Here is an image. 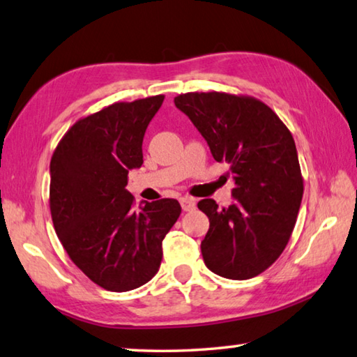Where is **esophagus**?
<instances>
[{
	"mask_svg": "<svg viewBox=\"0 0 357 357\" xmlns=\"http://www.w3.org/2000/svg\"><path fill=\"white\" fill-rule=\"evenodd\" d=\"M180 205H181V208H183V211H191L196 208V200H194L192 197H188V196L180 197Z\"/></svg>",
	"mask_w": 357,
	"mask_h": 357,
	"instance_id": "34e87169",
	"label": "esophagus"
}]
</instances>
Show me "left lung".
Returning a JSON list of instances; mask_svg holds the SVG:
<instances>
[{
  "instance_id": "1",
  "label": "left lung",
  "mask_w": 357,
  "mask_h": 357,
  "mask_svg": "<svg viewBox=\"0 0 357 357\" xmlns=\"http://www.w3.org/2000/svg\"><path fill=\"white\" fill-rule=\"evenodd\" d=\"M205 138L216 161L230 166L233 204L197 206L210 219L200 250L219 277L248 280L283 253L303 197L295 141L264 102L227 93H186L174 99Z\"/></svg>"
}]
</instances>
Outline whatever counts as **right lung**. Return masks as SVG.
<instances>
[{"label":"right lung","mask_w":357,"mask_h":357,"mask_svg":"<svg viewBox=\"0 0 357 357\" xmlns=\"http://www.w3.org/2000/svg\"><path fill=\"white\" fill-rule=\"evenodd\" d=\"M163 95L116 102L77 121L51 158L50 206L56 233L71 261L93 283L127 292L160 268L161 242L181 208L176 199L141 202L126 190L143 165L147 126Z\"/></svg>","instance_id":"add662e5"}]
</instances>
